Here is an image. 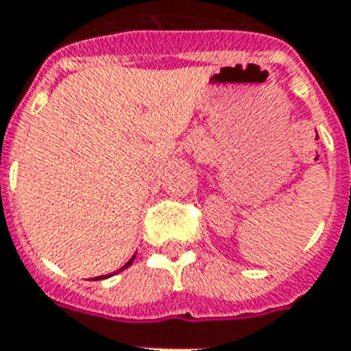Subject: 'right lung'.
Returning <instances> with one entry per match:
<instances>
[{
	"mask_svg": "<svg viewBox=\"0 0 351 351\" xmlns=\"http://www.w3.org/2000/svg\"><path fill=\"white\" fill-rule=\"evenodd\" d=\"M133 261H134V256H133V258H131V261L127 262V264H125V266L121 269H125V268H127V266H131V264H133ZM121 269H119V271H121ZM106 278H108V276H100V278H97V279H106Z\"/></svg>",
	"mask_w": 351,
	"mask_h": 351,
	"instance_id": "1",
	"label": "right lung"
}]
</instances>
